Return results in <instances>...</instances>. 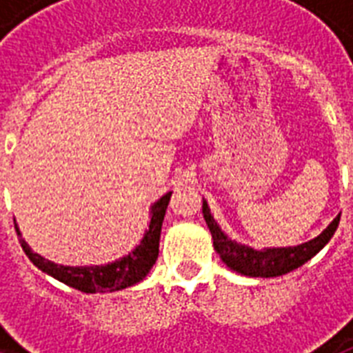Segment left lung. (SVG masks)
I'll return each instance as SVG.
<instances>
[{
	"label": "left lung",
	"mask_w": 353,
	"mask_h": 353,
	"mask_svg": "<svg viewBox=\"0 0 353 353\" xmlns=\"http://www.w3.org/2000/svg\"><path fill=\"white\" fill-rule=\"evenodd\" d=\"M203 218L210 229L212 240H214V249L220 254L227 268L245 276H262V279H271V276H280L301 268L307 260H312L321 249H323L332 236L335 234L339 227L341 214L324 229L317 238L301 243L296 247H268V249H252L249 245L238 243L231 240L225 232L221 231L220 225L216 223L214 216L210 214V209L207 201L203 199Z\"/></svg>",
	"instance_id": "left-lung-1"
}]
</instances>
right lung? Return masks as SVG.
Listing matches in <instances>:
<instances>
[{
    "instance_id": "obj_1",
    "label": "right lung",
    "mask_w": 353,
    "mask_h": 353,
    "mask_svg": "<svg viewBox=\"0 0 353 353\" xmlns=\"http://www.w3.org/2000/svg\"><path fill=\"white\" fill-rule=\"evenodd\" d=\"M172 192H166L163 198H159L152 205L150 210V225L144 232L143 240L132 252H128L126 256L119 258L112 263L104 265H60L51 260H46L38 252H32L29 243L21 238L16 220L14 227L18 232L19 243L23 247L25 254L34 263L36 268L41 269L52 279L60 280L69 288L84 291V293H106V291H121L126 290L130 285L137 284L150 273V269L154 268L155 260L159 256V238H161V225L165 220L166 207L170 201Z\"/></svg>"
}]
</instances>
